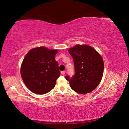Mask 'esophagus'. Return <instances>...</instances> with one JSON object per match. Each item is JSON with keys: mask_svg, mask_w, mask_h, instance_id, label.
<instances>
[{"mask_svg": "<svg viewBox=\"0 0 129 129\" xmlns=\"http://www.w3.org/2000/svg\"><path fill=\"white\" fill-rule=\"evenodd\" d=\"M61 75H65V71H61Z\"/></svg>", "mask_w": 129, "mask_h": 129, "instance_id": "34e87169", "label": "esophagus"}]
</instances>
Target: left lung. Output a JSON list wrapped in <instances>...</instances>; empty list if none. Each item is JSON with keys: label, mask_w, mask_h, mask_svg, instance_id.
<instances>
[{"label": "left lung", "mask_w": 129, "mask_h": 129, "mask_svg": "<svg viewBox=\"0 0 129 129\" xmlns=\"http://www.w3.org/2000/svg\"><path fill=\"white\" fill-rule=\"evenodd\" d=\"M75 64L72 77L65 76L70 86L76 92L86 94L92 91L101 82L104 73V61L101 55L88 45H76L68 50Z\"/></svg>", "instance_id": "obj_1"}]
</instances>
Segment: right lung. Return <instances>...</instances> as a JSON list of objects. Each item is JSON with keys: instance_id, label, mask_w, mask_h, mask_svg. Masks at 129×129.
<instances>
[{"instance_id": "right-lung-1", "label": "right lung", "mask_w": 129, "mask_h": 129, "mask_svg": "<svg viewBox=\"0 0 129 129\" xmlns=\"http://www.w3.org/2000/svg\"><path fill=\"white\" fill-rule=\"evenodd\" d=\"M57 50L44 47L35 48L26 54L21 66V76L29 90L44 94L55 86L60 76L58 62L55 60Z\"/></svg>"}]
</instances>
